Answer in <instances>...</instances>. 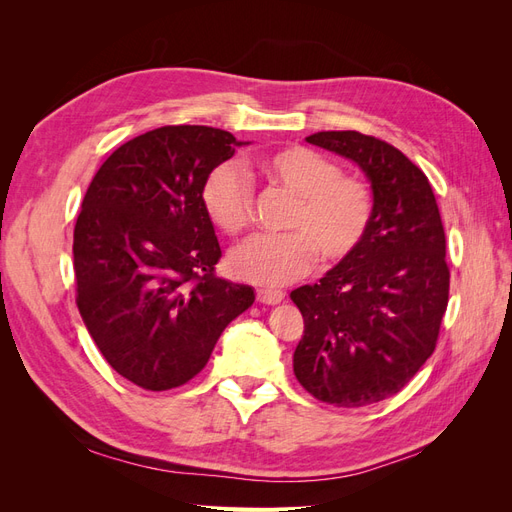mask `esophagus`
<instances>
[{"label":"esophagus","mask_w":512,"mask_h":512,"mask_svg":"<svg viewBox=\"0 0 512 512\" xmlns=\"http://www.w3.org/2000/svg\"><path fill=\"white\" fill-rule=\"evenodd\" d=\"M284 299L282 290H273V288H258L256 290V301L265 303V305H275Z\"/></svg>","instance_id":"1"}]
</instances>
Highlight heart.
I'll use <instances>...</instances> for the list:
<instances>
[{
  "mask_svg": "<svg viewBox=\"0 0 512 512\" xmlns=\"http://www.w3.org/2000/svg\"><path fill=\"white\" fill-rule=\"evenodd\" d=\"M254 173L269 188L294 196V203L284 220L286 235L254 237L230 254V269L239 280L282 286L305 275L316 258L333 269L361 252L374 220V194L363 179L301 145L262 153ZM200 203L226 235H239L252 224L254 188L237 164L222 162L209 170Z\"/></svg>",
  "mask_w": 512,
  "mask_h": 512,
  "instance_id": "obj_1",
  "label": "heart"
}]
</instances>
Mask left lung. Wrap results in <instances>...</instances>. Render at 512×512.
<instances>
[{
	"instance_id": "1",
	"label": "left lung",
	"mask_w": 512,
	"mask_h": 512,
	"mask_svg": "<svg viewBox=\"0 0 512 512\" xmlns=\"http://www.w3.org/2000/svg\"><path fill=\"white\" fill-rule=\"evenodd\" d=\"M305 141L363 168L374 220L359 254L290 292L303 314L294 376L324 404L363 408L399 393L436 350L451 286L444 226L429 179L397 147L354 130Z\"/></svg>"
}]
</instances>
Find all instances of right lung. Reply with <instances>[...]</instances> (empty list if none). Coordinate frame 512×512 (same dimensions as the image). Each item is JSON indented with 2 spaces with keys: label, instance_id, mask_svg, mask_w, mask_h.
Returning a JSON list of instances; mask_svg holds the SVG:
<instances>
[{
  "label": "right lung",
  "instance_id": "obj_1",
  "mask_svg": "<svg viewBox=\"0 0 512 512\" xmlns=\"http://www.w3.org/2000/svg\"><path fill=\"white\" fill-rule=\"evenodd\" d=\"M237 138L209 126H162L98 168L74 226L76 305L106 363L145 391L203 371L254 290L215 275L222 250L200 203Z\"/></svg>",
  "mask_w": 512,
  "mask_h": 512
}]
</instances>
